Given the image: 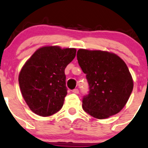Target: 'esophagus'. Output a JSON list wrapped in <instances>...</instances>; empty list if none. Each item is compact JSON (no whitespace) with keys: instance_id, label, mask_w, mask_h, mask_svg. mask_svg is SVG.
<instances>
[{"instance_id":"1","label":"esophagus","mask_w":148,"mask_h":148,"mask_svg":"<svg viewBox=\"0 0 148 148\" xmlns=\"http://www.w3.org/2000/svg\"><path fill=\"white\" fill-rule=\"evenodd\" d=\"M72 93H75V94H78V93H79V90L78 89H74L72 90Z\"/></svg>"}]
</instances>
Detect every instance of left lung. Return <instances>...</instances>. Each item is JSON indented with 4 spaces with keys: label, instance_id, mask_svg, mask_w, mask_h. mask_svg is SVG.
<instances>
[{
    "label": "left lung",
    "instance_id": "1",
    "mask_svg": "<svg viewBox=\"0 0 148 148\" xmlns=\"http://www.w3.org/2000/svg\"><path fill=\"white\" fill-rule=\"evenodd\" d=\"M77 57L89 84V93L82 99L83 110L98 119L119 112L134 87L125 62L115 54L101 50L79 49Z\"/></svg>",
    "mask_w": 148,
    "mask_h": 148
}]
</instances>
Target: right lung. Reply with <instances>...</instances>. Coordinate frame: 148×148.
<instances>
[{
    "label": "right lung",
    "instance_id": "right-lung-1",
    "mask_svg": "<svg viewBox=\"0 0 148 148\" xmlns=\"http://www.w3.org/2000/svg\"><path fill=\"white\" fill-rule=\"evenodd\" d=\"M76 49L43 47L26 61L19 74L24 100L35 114L47 117L62 108L67 95L65 69L76 56Z\"/></svg>",
    "mask_w": 148,
    "mask_h": 148
}]
</instances>
